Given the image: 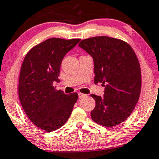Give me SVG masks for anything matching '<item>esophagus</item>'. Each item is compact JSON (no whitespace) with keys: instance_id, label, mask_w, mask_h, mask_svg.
Segmentation results:
<instances>
[{"instance_id":"34e87169","label":"esophagus","mask_w":159,"mask_h":159,"mask_svg":"<svg viewBox=\"0 0 159 159\" xmlns=\"http://www.w3.org/2000/svg\"><path fill=\"white\" fill-rule=\"evenodd\" d=\"M78 95H79V98H83V97H85V96H86V94L81 93V92H79V93H78Z\"/></svg>"}]
</instances>
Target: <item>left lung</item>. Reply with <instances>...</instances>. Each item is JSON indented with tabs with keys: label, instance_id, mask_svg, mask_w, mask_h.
<instances>
[{
	"label": "left lung",
	"instance_id": "8db88e82",
	"mask_svg": "<svg viewBox=\"0 0 159 159\" xmlns=\"http://www.w3.org/2000/svg\"><path fill=\"white\" fill-rule=\"evenodd\" d=\"M79 46L93 58L94 83L105 87L103 97L91 94L94 122L113 127L125 121L134 109L141 90V70L131 46L122 40L101 36L83 40Z\"/></svg>",
	"mask_w": 159,
	"mask_h": 159
}]
</instances>
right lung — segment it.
Here are the masks:
<instances>
[{
  "instance_id": "obj_1",
  "label": "right lung",
  "mask_w": 159,
  "mask_h": 159,
  "mask_svg": "<svg viewBox=\"0 0 159 159\" xmlns=\"http://www.w3.org/2000/svg\"><path fill=\"white\" fill-rule=\"evenodd\" d=\"M80 39L49 38L28 51L21 67L19 97L26 115L37 127L48 132L63 126L78 99L76 92L65 94L52 85L64 57Z\"/></svg>"
}]
</instances>
